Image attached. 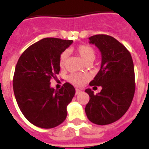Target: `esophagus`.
<instances>
[{"mask_svg":"<svg viewBox=\"0 0 149 149\" xmlns=\"http://www.w3.org/2000/svg\"><path fill=\"white\" fill-rule=\"evenodd\" d=\"M82 91L79 90V89H76V95H78L79 93H81Z\"/></svg>","mask_w":149,"mask_h":149,"instance_id":"esophagus-1","label":"esophagus"}]
</instances>
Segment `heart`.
<instances>
[{
    "label": "heart",
    "mask_w": 149,
    "mask_h": 149,
    "mask_svg": "<svg viewBox=\"0 0 149 149\" xmlns=\"http://www.w3.org/2000/svg\"><path fill=\"white\" fill-rule=\"evenodd\" d=\"M77 53L79 54L80 57L84 59L86 63L92 62L95 58V50L93 47L88 45H80L77 48ZM68 58V52H63L59 57V65L61 68L65 66L66 60ZM88 77L85 74L80 73H72L68 77V79L70 83L75 84L77 86H81L87 80Z\"/></svg>",
    "instance_id": "heart-1"
}]
</instances>
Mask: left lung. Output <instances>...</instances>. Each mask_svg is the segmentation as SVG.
<instances>
[{
    "label": "left lung",
    "instance_id": "1",
    "mask_svg": "<svg viewBox=\"0 0 149 149\" xmlns=\"http://www.w3.org/2000/svg\"><path fill=\"white\" fill-rule=\"evenodd\" d=\"M101 52L100 70L90 86H100L101 91L94 95L91 89L85 112L91 122L109 125L119 120L129 108L135 91L134 63L129 51L113 37L96 35L89 38Z\"/></svg>",
    "mask_w": 149,
    "mask_h": 149
}]
</instances>
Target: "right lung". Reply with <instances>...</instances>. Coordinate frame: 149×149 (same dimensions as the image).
Returning a JSON list of instances; mask_svg holds the SVG:
<instances>
[{"mask_svg": "<svg viewBox=\"0 0 149 149\" xmlns=\"http://www.w3.org/2000/svg\"><path fill=\"white\" fill-rule=\"evenodd\" d=\"M72 40L45 38L29 46L20 56L13 78V90L20 110L29 122L52 128L65 120L67 105L76 93L65 83L59 90L50 86L60 70L59 57Z\"/></svg>", "mask_w": 149, "mask_h": 149, "instance_id": "right-lung-1", "label": "right lung"}]
</instances>
